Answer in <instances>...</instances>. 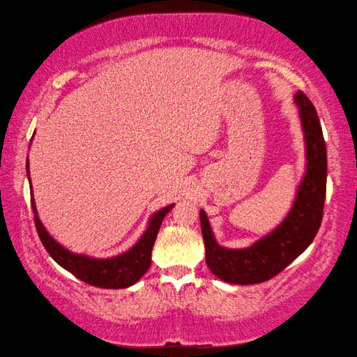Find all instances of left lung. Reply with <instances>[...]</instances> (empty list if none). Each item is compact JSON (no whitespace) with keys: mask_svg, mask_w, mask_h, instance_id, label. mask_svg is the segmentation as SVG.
<instances>
[{"mask_svg":"<svg viewBox=\"0 0 357 357\" xmlns=\"http://www.w3.org/2000/svg\"><path fill=\"white\" fill-rule=\"evenodd\" d=\"M305 140V174L296 193L293 208L279 227L247 249H227L217 244L208 215L200 211L202 233L206 247V264L220 280L236 285H252L273 279L293 263L315 239L321 225L328 155L315 107L307 96H294Z\"/></svg>","mask_w":357,"mask_h":357,"instance_id":"obj_1","label":"left lung"}]
</instances>
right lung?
Returning a JSON list of instances; mask_svg holds the SVG:
<instances>
[{
	"label": "right lung",
	"instance_id": "obj_1",
	"mask_svg": "<svg viewBox=\"0 0 357 357\" xmlns=\"http://www.w3.org/2000/svg\"><path fill=\"white\" fill-rule=\"evenodd\" d=\"M29 164L26 162V173L29 179ZM31 183V179H29ZM31 206L34 213V223L38 234L42 241V244L50 253V257L55 261L74 274L77 279L83 280L88 285L98 287V288H128L134 285L142 279L144 273L151 266V252H153V245L155 243L157 233L162 225L164 217L170 213L174 204H168V206L157 211L155 214L151 215L149 225L146 231L142 234L138 243L129 249L128 252L121 253V255L112 257V258H91L88 255H78V253H72L70 250L64 249V247L53 239L38 215V209H36L34 198L31 197Z\"/></svg>",
	"mask_w": 357,
	"mask_h": 357
}]
</instances>
